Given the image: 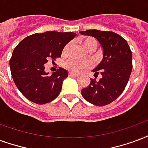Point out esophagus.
Listing matches in <instances>:
<instances>
[{
  "instance_id": "34e87169",
  "label": "esophagus",
  "mask_w": 148,
  "mask_h": 148,
  "mask_svg": "<svg viewBox=\"0 0 148 148\" xmlns=\"http://www.w3.org/2000/svg\"><path fill=\"white\" fill-rule=\"evenodd\" d=\"M69 76H70V77H78V74H74V73H72V72H69Z\"/></svg>"
}]
</instances>
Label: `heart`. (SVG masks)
Wrapping results in <instances>:
<instances>
[{
  "label": "heart",
  "instance_id": "obj_1",
  "mask_svg": "<svg viewBox=\"0 0 148 148\" xmlns=\"http://www.w3.org/2000/svg\"><path fill=\"white\" fill-rule=\"evenodd\" d=\"M82 44L85 49L88 50H94L97 47V41L93 38H87L82 40ZM71 47V43H67L63 47V55H66ZM64 66L71 72L74 73H82L87 71L92 66V63L88 60L81 61L77 60H69L64 63Z\"/></svg>",
  "mask_w": 148,
  "mask_h": 148
}]
</instances>
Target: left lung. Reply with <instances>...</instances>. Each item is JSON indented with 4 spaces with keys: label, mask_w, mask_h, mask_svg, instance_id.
Listing matches in <instances>:
<instances>
[{
    "label": "left lung",
    "mask_w": 148,
    "mask_h": 148,
    "mask_svg": "<svg viewBox=\"0 0 148 148\" xmlns=\"http://www.w3.org/2000/svg\"><path fill=\"white\" fill-rule=\"evenodd\" d=\"M80 33L96 38L103 49V60L93 70L95 77L100 74L102 77L99 81L92 78L82 95L94 105H108L123 92L129 82L132 69L131 49L124 38L112 31L87 29Z\"/></svg>",
    "instance_id": "obj_1"
}]
</instances>
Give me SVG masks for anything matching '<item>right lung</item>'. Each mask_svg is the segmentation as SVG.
Listing matches in <instances>:
<instances>
[{
    "mask_svg": "<svg viewBox=\"0 0 148 148\" xmlns=\"http://www.w3.org/2000/svg\"><path fill=\"white\" fill-rule=\"evenodd\" d=\"M76 36L73 32L47 31L29 35L15 48L9 60L11 74L16 87L27 99L45 104L60 93L67 71L59 67L52 75L45 72L49 59L61 56L63 47Z\"/></svg>",
    "mask_w": 148,
    "mask_h": 148,
    "instance_id": "right-lung-1",
    "label": "right lung"
}]
</instances>
